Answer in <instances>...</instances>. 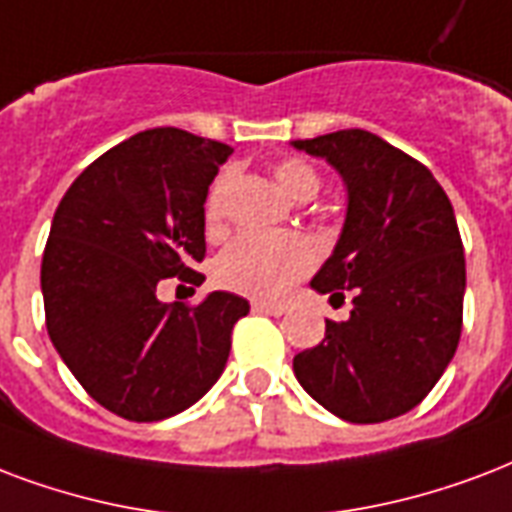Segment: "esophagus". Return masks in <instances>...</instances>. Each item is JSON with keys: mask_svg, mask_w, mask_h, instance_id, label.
<instances>
[{"mask_svg": "<svg viewBox=\"0 0 512 512\" xmlns=\"http://www.w3.org/2000/svg\"><path fill=\"white\" fill-rule=\"evenodd\" d=\"M252 308L260 311V314H271V317H282L287 306L284 303H276V300H252Z\"/></svg>", "mask_w": 512, "mask_h": 512, "instance_id": "obj_1", "label": "esophagus"}]
</instances>
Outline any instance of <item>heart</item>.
I'll return each instance as SVG.
<instances>
[{"mask_svg": "<svg viewBox=\"0 0 512 512\" xmlns=\"http://www.w3.org/2000/svg\"><path fill=\"white\" fill-rule=\"evenodd\" d=\"M276 185L295 201H308L319 190V174L300 161H282L273 169ZM225 177L214 182L206 201V225L222 222ZM317 263V249L298 233H244L230 241L214 263V279L228 290L276 298L298 282Z\"/></svg>", "mask_w": 512, "mask_h": 512, "instance_id": "obj_1", "label": "heart"}]
</instances>
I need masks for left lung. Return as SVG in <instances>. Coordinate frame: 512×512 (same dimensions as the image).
<instances>
[{
  "label": "left lung",
  "instance_id": "1",
  "mask_svg": "<svg viewBox=\"0 0 512 512\" xmlns=\"http://www.w3.org/2000/svg\"><path fill=\"white\" fill-rule=\"evenodd\" d=\"M292 147L330 163L346 187L341 236L311 290H351L349 319H327L325 341L292 360L295 378L351 424L403 416L438 384L462 333L454 206L427 166L362 128Z\"/></svg>",
  "mask_w": 512,
  "mask_h": 512
}]
</instances>
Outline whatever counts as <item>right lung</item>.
<instances>
[{"mask_svg":"<svg viewBox=\"0 0 512 512\" xmlns=\"http://www.w3.org/2000/svg\"><path fill=\"white\" fill-rule=\"evenodd\" d=\"M233 147L150 128L107 150L61 198L42 255L48 335L88 395L128 421L182 413L217 384L230 330L249 314L233 292L166 306L158 282L206 252L204 204Z\"/></svg>","mask_w":512,"mask_h":512,"instance_id":"right-lung-1","label":"right lung"}]
</instances>
